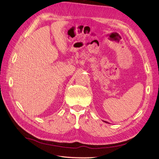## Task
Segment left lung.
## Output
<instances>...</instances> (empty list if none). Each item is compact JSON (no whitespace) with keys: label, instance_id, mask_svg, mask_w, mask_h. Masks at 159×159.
Masks as SVG:
<instances>
[{"label":"left lung","instance_id":"obj_1","mask_svg":"<svg viewBox=\"0 0 159 159\" xmlns=\"http://www.w3.org/2000/svg\"><path fill=\"white\" fill-rule=\"evenodd\" d=\"M105 122H107V121H105Z\"/></svg>","mask_w":159,"mask_h":159}]
</instances>
